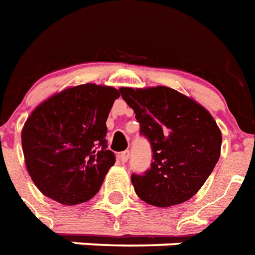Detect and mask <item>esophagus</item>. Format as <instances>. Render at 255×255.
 <instances>
[{"instance_id": "obj_1", "label": "esophagus", "mask_w": 255, "mask_h": 255, "mask_svg": "<svg viewBox=\"0 0 255 255\" xmlns=\"http://www.w3.org/2000/svg\"><path fill=\"white\" fill-rule=\"evenodd\" d=\"M129 157H130L129 150H125V152H122L120 154V161L121 162H128V160H129Z\"/></svg>"}]
</instances>
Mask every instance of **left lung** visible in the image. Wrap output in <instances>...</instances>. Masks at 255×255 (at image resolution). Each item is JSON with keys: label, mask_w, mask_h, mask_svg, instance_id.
I'll return each mask as SVG.
<instances>
[{"label": "left lung", "mask_w": 255, "mask_h": 255, "mask_svg": "<svg viewBox=\"0 0 255 255\" xmlns=\"http://www.w3.org/2000/svg\"><path fill=\"white\" fill-rule=\"evenodd\" d=\"M120 91L152 143V168L142 176H131L135 193L156 207L189 200L221 157L222 131L211 113L166 86Z\"/></svg>", "instance_id": "1"}]
</instances>
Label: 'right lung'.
<instances>
[{
	"label": "right lung",
	"mask_w": 255,
	"mask_h": 255,
	"mask_svg": "<svg viewBox=\"0 0 255 255\" xmlns=\"http://www.w3.org/2000/svg\"><path fill=\"white\" fill-rule=\"evenodd\" d=\"M120 91L86 83L37 105L21 130L26 171L39 191L66 206L93 198L116 157L107 149L106 121Z\"/></svg>",
	"instance_id": "add662e5"
}]
</instances>
